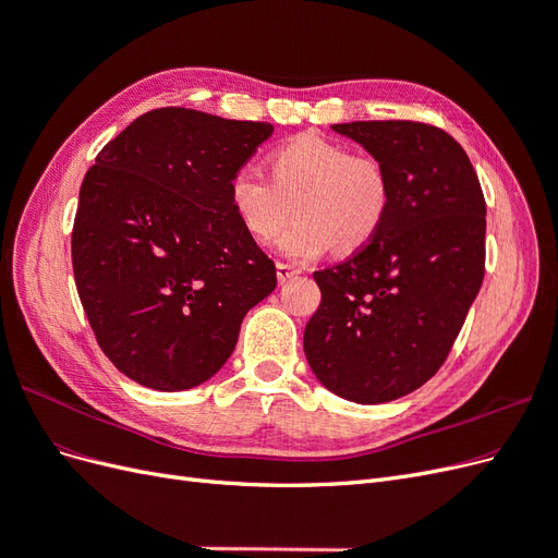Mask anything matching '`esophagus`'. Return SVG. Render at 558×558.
Returning <instances> with one entry per match:
<instances>
[{
	"instance_id": "1",
	"label": "esophagus",
	"mask_w": 558,
	"mask_h": 558,
	"mask_svg": "<svg viewBox=\"0 0 558 558\" xmlns=\"http://www.w3.org/2000/svg\"><path fill=\"white\" fill-rule=\"evenodd\" d=\"M300 269L293 265H286V263H277V277L279 281H289L291 277H298Z\"/></svg>"
}]
</instances>
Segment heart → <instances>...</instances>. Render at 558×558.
<instances>
[{
    "mask_svg": "<svg viewBox=\"0 0 558 558\" xmlns=\"http://www.w3.org/2000/svg\"><path fill=\"white\" fill-rule=\"evenodd\" d=\"M267 179L244 165L230 177L228 199L234 218L256 242H269L289 223H298L277 242L279 253L295 263L326 256L335 244L359 251L373 242L391 199L384 167L367 156L318 134L279 146L269 158Z\"/></svg>",
    "mask_w": 558,
    "mask_h": 558,
    "instance_id": "obj_1",
    "label": "heart"
}]
</instances>
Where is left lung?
<instances>
[{
  "label": "left lung",
  "instance_id": "8db88e82",
  "mask_svg": "<svg viewBox=\"0 0 558 558\" xmlns=\"http://www.w3.org/2000/svg\"><path fill=\"white\" fill-rule=\"evenodd\" d=\"M332 130L384 167L391 199L373 242L314 272L320 305L302 342L328 391L379 404L416 391L449 356L484 279L486 205L465 150L440 128Z\"/></svg>",
  "mask_w": 558,
  "mask_h": 558
}]
</instances>
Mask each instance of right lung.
<instances>
[{
  "mask_svg": "<svg viewBox=\"0 0 558 558\" xmlns=\"http://www.w3.org/2000/svg\"><path fill=\"white\" fill-rule=\"evenodd\" d=\"M275 132L165 107L99 150L72 230L76 291L107 359L156 391L214 377L277 267L232 214L230 177Z\"/></svg>",
  "mask_w": 558,
  "mask_h": 558,
  "instance_id": "obj_1",
  "label": "right lung"
}]
</instances>
